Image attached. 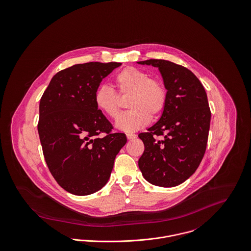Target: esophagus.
<instances>
[{"instance_id":"obj_1","label":"esophagus","mask_w":251,"mask_h":251,"mask_svg":"<svg viewBox=\"0 0 251 251\" xmlns=\"http://www.w3.org/2000/svg\"><path fill=\"white\" fill-rule=\"evenodd\" d=\"M126 137L129 140H131V139H136L137 135H135V134H126Z\"/></svg>"}]
</instances>
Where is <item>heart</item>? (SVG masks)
I'll return each instance as SVG.
<instances>
[{
    "mask_svg": "<svg viewBox=\"0 0 251 251\" xmlns=\"http://www.w3.org/2000/svg\"><path fill=\"white\" fill-rule=\"evenodd\" d=\"M118 94L109 85L100 86L94 95L96 108L112 119L120 112V98L130 96L127 102L128 112L116 120V127L125 132H135L144 127L151 116L164 112L167 103V89L164 82L137 67L128 66L114 77Z\"/></svg>",
    "mask_w": 251,
    "mask_h": 251,
    "instance_id": "b5f03b06",
    "label": "heart"
}]
</instances>
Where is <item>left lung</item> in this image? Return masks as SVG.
<instances>
[{
  "label": "left lung",
  "mask_w": 251,
  "mask_h": 251,
  "mask_svg": "<svg viewBox=\"0 0 251 251\" xmlns=\"http://www.w3.org/2000/svg\"><path fill=\"white\" fill-rule=\"evenodd\" d=\"M139 64L158 67L167 89L159 121L140 133L144 152L139 160L143 177L160 187H175L199 167L207 146L211 111L204 86L188 68L165 59Z\"/></svg>",
  "instance_id": "8db88e82"
}]
</instances>
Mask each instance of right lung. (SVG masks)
<instances>
[{
    "instance_id": "add662e5",
    "label": "right lung",
    "mask_w": 251,
    "mask_h": 251,
    "mask_svg": "<svg viewBox=\"0 0 251 251\" xmlns=\"http://www.w3.org/2000/svg\"><path fill=\"white\" fill-rule=\"evenodd\" d=\"M120 65L87 62L63 69L40 99L37 130L44 159L57 184L72 195L102 189L127 142L94 103L102 80Z\"/></svg>"
}]
</instances>
